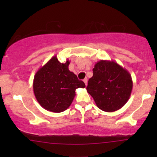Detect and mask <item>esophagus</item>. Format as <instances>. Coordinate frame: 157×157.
Listing matches in <instances>:
<instances>
[{
  "instance_id": "esophagus-1",
  "label": "esophagus",
  "mask_w": 157,
  "mask_h": 157,
  "mask_svg": "<svg viewBox=\"0 0 157 157\" xmlns=\"http://www.w3.org/2000/svg\"><path fill=\"white\" fill-rule=\"evenodd\" d=\"M83 82L85 83V84H86V86H87V82H88V79L86 78H84L83 79Z\"/></svg>"
}]
</instances>
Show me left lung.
<instances>
[{"label": "left lung", "mask_w": 157, "mask_h": 157, "mask_svg": "<svg viewBox=\"0 0 157 157\" xmlns=\"http://www.w3.org/2000/svg\"><path fill=\"white\" fill-rule=\"evenodd\" d=\"M132 87V76L127 70L113 61L101 60L94 66L86 90L98 109L113 112L128 101Z\"/></svg>", "instance_id": "1"}]
</instances>
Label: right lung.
Wrapping results in <instances>:
<instances>
[{"mask_svg":"<svg viewBox=\"0 0 157 157\" xmlns=\"http://www.w3.org/2000/svg\"><path fill=\"white\" fill-rule=\"evenodd\" d=\"M70 61L61 63L54 56L34 76L33 88L36 100L43 108L60 113L67 109L76 96V90L85 88L83 81L68 69Z\"/></svg>","mask_w":157,"mask_h":157,"instance_id":"add662e5","label":"right lung"}]
</instances>
